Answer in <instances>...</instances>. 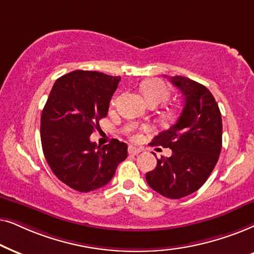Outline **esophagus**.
<instances>
[{
    "label": "esophagus",
    "mask_w": 254,
    "mask_h": 254,
    "mask_svg": "<svg viewBox=\"0 0 254 254\" xmlns=\"http://www.w3.org/2000/svg\"><path fill=\"white\" fill-rule=\"evenodd\" d=\"M127 152H129V154H130V155H137V154H139V153H140L141 150H140V148H138V147L130 146V147H129V150H127Z\"/></svg>",
    "instance_id": "1"
}]
</instances>
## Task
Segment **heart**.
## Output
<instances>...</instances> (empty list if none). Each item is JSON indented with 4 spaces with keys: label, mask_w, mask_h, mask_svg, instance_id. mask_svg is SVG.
Returning a JSON list of instances; mask_svg holds the SVG:
<instances>
[{
    "label": "heart",
    "mask_w": 254,
    "mask_h": 254,
    "mask_svg": "<svg viewBox=\"0 0 254 254\" xmlns=\"http://www.w3.org/2000/svg\"><path fill=\"white\" fill-rule=\"evenodd\" d=\"M140 90L148 104H155L157 106L162 101L166 100L168 96V88L166 83L162 82L159 79H150L144 81L140 86ZM134 138H136V136H134Z\"/></svg>",
    "instance_id": "b5f03b06"
}]
</instances>
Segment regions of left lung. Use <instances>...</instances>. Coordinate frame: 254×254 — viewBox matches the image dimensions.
I'll return each instance as SVG.
<instances>
[{
    "label": "left lung",
    "mask_w": 254,
    "mask_h": 254,
    "mask_svg": "<svg viewBox=\"0 0 254 254\" xmlns=\"http://www.w3.org/2000/svg\"><path fill=\"white\" fill-rule=\"evenodd\" d=\"M184 95L182 109L170 129L151 145L170 147V158L157 159L146 173L150 187L168 198H181L202 187L217 164L222 150V116L210 90L188 77H168Z\"/></svg>",
    "instance_id": "8db88e82"
}]
</instances>
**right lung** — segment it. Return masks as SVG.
Masks as SVG:
<instances>
[{"mask_svg": "<svg viewBox=\"0 0 254 254\" xmlns=\"http://www.w3.org/2000/svg\"><path fill=\"white\" fill-rule=\"evenodd\" d=\"M120 81L104 73L73 70L54 82L44 107V155L54 175L74 190L88 192L106 186L127 157V145L120 140L103 146L90 141Z\"/></svg>", "mask_w": 254, "mask_h": 254, "instance_id": "add662e5", "label": "right lung"}]
</instances>
